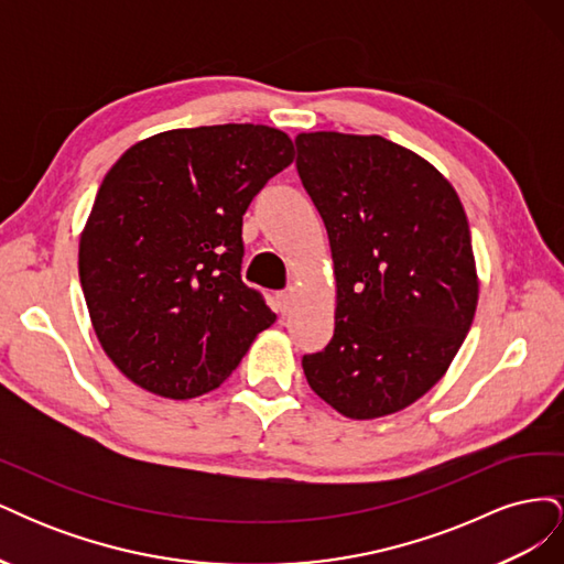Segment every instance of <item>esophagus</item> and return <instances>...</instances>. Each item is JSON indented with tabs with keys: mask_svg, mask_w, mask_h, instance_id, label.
Wrapping results in <instances>:
<instances>
[{
	"mask_svg": "<svg viewBox=\"0 0 564 564\" xmlns=\"http://www.w3.org/2000/svg\"><path fill=\"white\" fill-rule=\"evenodd\" d=\"M294 301H296L294 289H284V292H280V294H278V308H280V313H289V311H292Z\"/></svg>",
	"mask_w": 564,
	"mask_h": 564,
	"instance_id": "esophagus-1",
	"label": "esophagus"
}]
</instances>
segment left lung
I'll return each mask as SVG.
<instances>
[{"mask_svg": "<svg viewBox=\"0 0 564 564\" xmlns=\"http://www.w3.org/2000/svg\"><path fill=\"white\" fill-rule=\"evenodd\" d=\"M296 169L329 235L336 327L303 355L317 395L348 419H379L449 369L477 308L470 228L452 183L383 135H296Z\"/></svg>", "mask_w": 564, "mask_h": 564, "instance_id": "obj_1", "label": "left lung"}]
</instances>
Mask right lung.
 <instances>
[{
  "label": "right lung",
  "mask_w": 564,
  "mask_h": 564,
  "mask_svg": "<svg viewBox=\"0 0 564 564\" xmlns=\"http://www.w3.org/2000/svg\"><path fill=\"white\" fill-rule=\"evenodd\" d=\"M294 162L263 124L172 129L131 145L79 237L94 332L129 381L172 400L224 383L275 322L242 282V216Z\"/></svg>",
  "instance_id": "add662e5"
}]
</instances>
